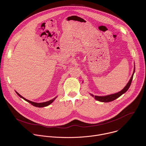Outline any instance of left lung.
Returning a JSON list of instances; mask_svg holds the SVG:
<instances>
[{
  "mask_svg": "<svg viewBox=\"0 0 146 146\" xmlns=\"http://www.w3.org/2000/svg\"><path fill=\"white\" fill-rule=\"evenodd\" d=\"M134 72H135V68L134 69V71H133V73L132 74V76L130 79V80L129 81V82L127 83V84H126V85L124 87V88L121 90L120 92H118V93H115V94H110V95H108V96H94L93 94H90V95L93 97H94V98L98 101H100V102H111V101H113V100L117 99V98H119V97H120L122 94H123L124 93H125V92L128 90V89L129 88L131 83V82H132V80H133V75H134Z\"/></svg>",
  "mask_w": 146,
  "mask_h": 146,
  "instance_id": "left-lung-1",
  "label": "left lung"
}]
</instances>
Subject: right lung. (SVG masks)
Here are the masks:
<instances>
[{
    "label": "right lung",
    "mask_w": 146,
    "mask_h": 146,
    "mask_svg": "<svg viewBox=\"0 0 146 146\" xmlns=\"http://www.w3.org/2000/svg\"><path fill=\"white\" fill-rule=\"evenodd\" d=\"M16 92V93L17 94V95H18L19 96H20L22 99H23L24 100H25V101H27V102L30 103V104H32L33 106H35V107H46V106H47L51 104L56 99V98L57 97H56L54 98L53 99H52V100H50V101H47V102H42V103H36V102H34L30 101H29V100H28L25 98L24 97H23L22 96H21V95H20L19 93H18L17 92Z\"/></svg>",
    "instance_id": "1"
}]
</instances>
